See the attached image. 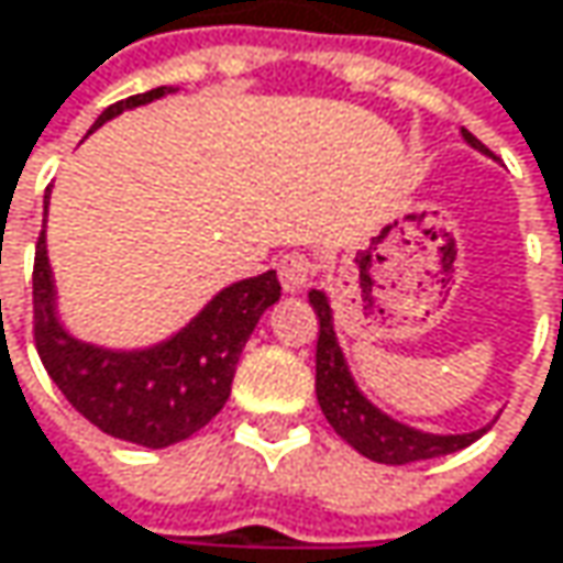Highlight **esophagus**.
<instances>
[{"instance_id": "esophagus-1", "label": "esophagus", "mask_w": 563, "mask_h": 563, "mask_svg": "<svg viewBox=\"0 0 563 563\" xmlns=\"http://www.w3.org/2000/svg\"><path fill=\"white\" fill-rule=\"evenodd\" d=\"M312 274H316V261L309 254L292 251L280 261V283L286 292H302L312 280Z\"/></svg>"}]
</instances>
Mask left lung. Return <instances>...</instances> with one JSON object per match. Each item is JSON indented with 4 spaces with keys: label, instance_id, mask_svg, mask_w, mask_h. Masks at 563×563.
<instances>
[{
    "label": "left lung",
    "instance_id": "obj_1",
    "mask_svg": "<svg viewBox=\"0 0 563 563\" xmlns=\"http://www.w3.org/2000/svg\"><path fill=\"white\" fill-rule=\"evenodd\" d=\"M464 141L477 151H486L467 129ZM309 302L319 316V341H316V396L319 406L329 419L334 432L341 434L357 454L377 461V464H412V461H429V457H441V454H454L467 444H474L486 429L467 434H429L419 429H409L396 419H389L380 412L361 389L354 384L347 361L338 347L332 325V306L325 299V292L312 289Z\"/></svg>",
    "mask_w": 563,
    "mask_h": 563
}]
</instances>
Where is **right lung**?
<instances>
[{
	"label": "right lung",
	"mask_w": 563,
	"mask_h": 563,
	"mask_svg": "<svg viewBox=\"0 0 563 563\" xmlns=\"http://www.w3.org/2000/svg\"><path fill=\"white\" fill-rule=\"evenodd\" d=\"M174 92L157 86L109 106L92 129ZM47 212V196H44ZM280 299L277 271L225 286L183 332L144 351H109L64 332L54 312V280L44 231L34 247L31 302L34 344L44 371L82 419L112 438L167 448L209 426L229 402L241 347L261 316Z\"/></svg>",
	"instance_id": "right-lung-1"
}]
</instances>
